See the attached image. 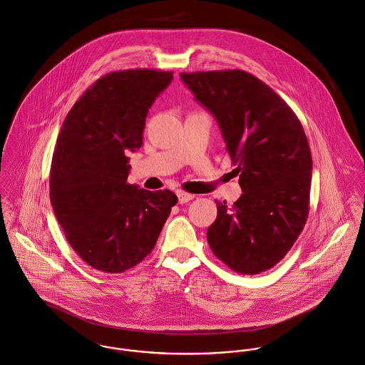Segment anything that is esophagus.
<instances>
[{"label":"esophagus","mask_w":365,"mask_h":365,"mask_svg":"<svg viewBox=\"0 0 365 365\" xmlns=\"http://www.w3.org/2000/svg\"><path fill=\"white\" fill-rule=\"evenodd\" d=\"M193 195H190V193H186V192H178V200L180 204H185V202H190V200H193Z\"/></svg>","instance_id":"esophagus-1"}]
</instances>
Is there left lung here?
Instances as JSON below:
<instances>
[{
    "mask_svg": "<svg viewBox=\"0 0 365 365\" xmlns=\"http://www.w3.org/2000/svg\"><path fill=\"white\" fill-rule=\"evenodd\" d=\"M180 78L217 119L242 187L232 207L217 202L208 245L237 273L266 272L292 247L309 212L312 155L302 124L269 85L242 70Z\"/></svg>",
    "mask_w": 365,
    "mask_h": 365,
    "instance_id": "obj_1",
    "label": "left lung"
}]
</instances>
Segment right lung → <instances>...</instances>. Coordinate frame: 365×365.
<instances>
[{
  "label": "right lung",
  "instance_id": "1",
  "mask_svg": "<svg viewBox=\"0 0 365 365\" xmlns=\"http://www.w3.org/2000/svg\"><path fill=\"white\" fill-rule=\"evenodd\" d=\"M173 80L148 68L105 74L68 112L50 168V202L91 267L123 273L151 253L178 197L127 183V153L143 145L148 109Z\"/></svg>",
  "mask_w": 365,
  "mask_h": 365
}]
</instances>
